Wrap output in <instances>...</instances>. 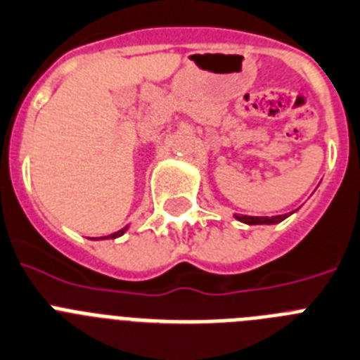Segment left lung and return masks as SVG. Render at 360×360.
<instances>
[{
    "label": "left lung",
    "mask_w": 360,
    "mask_h": 360,
    "mask_svg": "<svg viewBox=\"0 0 360 360\" xmlns=\"http://www.w3.org/2000/svg\"><path fill=\"white\" fill-rule=\"evenodd\" d=\"M288 217V215H274V217H252V215H236L237 221L246 224H277Z\"/></svg>",
    "instance_id": "obj_1"
}]
</instances>
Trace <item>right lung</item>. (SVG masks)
Listing matches in <instances>:
<instances>
[{"label":"right lung","mask_w":360,"mask_h":360,"mask_svg":"<svg viewBox=\"0 0 360 360\" xmlns=\"http://www.w3.org/2000/svg\"><path fill=\"white\" fill-rule=\"evenodd\" d=\"M127 228H128V226L121 228L120 232H115V233H110V236H106V237H99V239H115V237H120V236H123V233H124V232H127Z\"/></svg>","instance_id":"add662e5"}]
</instances>
